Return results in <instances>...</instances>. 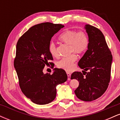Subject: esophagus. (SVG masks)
I'll return each instance as SVG.
<instances>
[{"instance_id": "esophagus-1", "label": "esophagus", "mask_w": 120, "mask_h": 120, "mask_svg": "<svg viewBox=\"0 0 120 120\" xmlns=\"http://www.w3.org/2000/svg\"><path fill=\"white\" fill-rule=\"evenodd\" d=\"M67 75H68V80H70L71 79V74L69 73H67Z\"/></svg>"}]
</instances>
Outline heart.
Here are the masks:
<instances>
[{
  "mask_svg": "<svg viewBox=\"0 0 120 120\" xmlns=\"http://www.w3.org/2000/svg\"><path fill=\"white\" fill-rule=\"evenodd\" d=\"M59 39L64 43L70 45V51L75 53H82L86 51L89 45V39L85 31H77L75 30H68L63 33L59 37ZM49 51L52 56H57V49L53 42L49 45ZM77 57L73 54L69 57L61 59L57 63L59 68L66 71H71L73 68Z\"/></svg>",
  "mask_w": 120,
  "mask_h": 120,
  "instance_id": "heart-1",
  "label": "heart"
}]
</instances>
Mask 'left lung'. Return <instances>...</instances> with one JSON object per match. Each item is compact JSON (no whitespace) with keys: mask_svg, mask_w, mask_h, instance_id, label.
Masks as SVG:
<instances>
[{"mask_svg":"<svg viewBox=\"0 0 120 120\" xmlns=\"http://www.w3.org/2000/svg\"><path fill=\"white\" fill-rule=\"evenodd\" d=\"M85 29L89 37V45L78 63L83 69V74L75 71L71 78L79 82V86L74 91L77 97L83 101H91L100 97L108 88L112 55L99 29L89 24L85 25Z\"/></svg>","mask_w":120,"mask_h":120,"instance_id":"obj_1","label":"left lung"}]
</instances>
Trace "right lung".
Listing matches in <instances>:
<instances>
[{"label": "right lung", "instance_id": "1", "mask_svg": "<svg viewBox=\"0 0 120 120\" xmlns=\"http://www.w3.org/2000/svg\"><path fill=\"white\" fill-rule=\"evenodd\" d=\"M64 27L61 24L45 22L31 27L20 37L16 45L14 67L22 92L37 104L53 101L56 86L67 81L68 76L62 69L55 68L52 74H45L46 65H52L49 51L52 37ZM53 68V67H52Z\"/></svg>", "mask_w": 120, "mask_h": 120}]
</instances>
